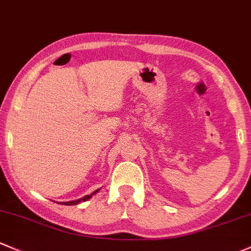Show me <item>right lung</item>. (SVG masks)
<instances>
[{
  "label": "right lung",
  "mask_w": 251,
  "mask_h": 251,
  "mask_svg": "<svg viewBox=\"0 0 251 251\" xmlns=\"http://www.w3.org/2000/svg\"><path fill=\"white\" fill-rule=\"evenodd\" d=\"M97 191H99V190H96V191H94V192H92L91 195H86V196H84L83 199H79V200H75V201H71V202H62L61 204H66V205H73V204H78V203H80V202H84V201H86V200L91 199V196H92V195H95V194H96Z\"/></svg>",
  "instance_id": "obj_1"
}]
</instances>
